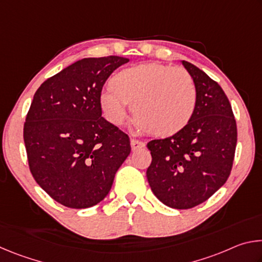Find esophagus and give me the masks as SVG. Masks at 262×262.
<instances>
[{
  "mask_svg": "<svg viewBox=\"0 0 262 262\" xmlns=\"http://www.w3.org/2000/svg\"><path fill=\"white\" fill-rule=\"evenodd\" d=\"M130 145H132V150H133V151H135V150H139V149H141V148H143L144 145H145V143H144V142H142V141L132 139V140H130Z\"/></svg>",
  "mask_w": 262,
  "mask_h": 262,
  "instance_id": "1",
  "label": "esophagus"
}]
</instances>
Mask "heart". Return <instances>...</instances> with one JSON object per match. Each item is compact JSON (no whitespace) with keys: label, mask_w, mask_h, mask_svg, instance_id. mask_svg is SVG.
Listing matches in <instances>:
<instances>
[{"label":"heart","mask_w":262,"mask_h":262,"mask_svg":"<svg viewBox=\"0 0 262 262\" xmlns=\"http://www.w3.org/2000/svg\"><path fill=\"white\" fill-rule=\"evenodd\" d=\"M100 96L107 120L121 125L129 105L142 129L168 137L185 129L196 110V88L181 68L149 62L118 72Z\"/></svg>","instance_id":"b5f03b06"}]
</instances>
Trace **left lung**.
Returning <instances> with one entry per match:
<instances>
[{
	"label": "left lung",
	"mask_w": 262,
	"mask_h": 262,
	"mask_svg": "<svg viewBox=\"0 0 262 262\" xmlns=\"http://www.w3.org/2000/svg\"><path fill=\"white\" fill-rule=\"evenodd\" d=\"M181 62L196 88V110L185 129L147 144L152 157L147 178L164 205L189 209L208 200L228 180L237 125L220 84L194 64Z\"/></svg>",
	"instance_id": "1"
}]
</instances>
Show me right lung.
<instances>
[{"label": "right lung", "mask_w": 262, "mask_h": 262, "mask_svg": "<svg viewBox=\"0 0 262 262\" xmlns=\"http://www.w3.org/2000/svg\"><path fill=\"white\" fill-rule=\"evenodd\" d=\"M121 56L86 57L43 82L24 123L30 171L56 202L74 209L99 203L130 154L129 137L101 117V90Z\"/></svg>", "instance_id": "obj_1"}]
</instances>
